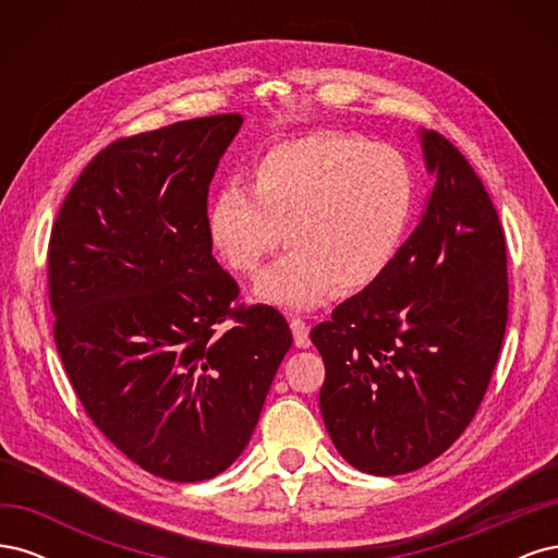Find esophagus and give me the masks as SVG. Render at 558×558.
Masks as SVG:
<instances>
[{
  "label": "esophagus",
  "mask_w": 558,
  "mask_h": 558,
  "mask_svg": "<svg viewBox=\"0 0 558 558\" xmlns=\"http://www.w3.org/2000/svg\"><path fill=\"white\" fill-rule=\"evenodd\" d=\"M291 324V330H293V340H295V347H300V349H307L312 342H310V326L305 324V320L302 318H291L289 320Z\"/></svg>",
  "instance_id": "1"
}]
</instances>
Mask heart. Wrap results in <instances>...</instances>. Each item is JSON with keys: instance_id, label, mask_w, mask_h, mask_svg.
<instances>
[{"instance_id": "1", "label": "heart", "mask_w": 558, "mask_h": 558, "mask_svg": "<svg viewBox=\"0 0 558 558\" xmlns=\"http://www.w3.org/2000/svg\"><path fill=\"white\" fill-rule=\"evenodd\" d=\"M416 183L393 146L340 132H314L267 148L251 193L226 183L207 230L214 251L238 275H253L279 248L291 251L258 277L256 295L283 310H312L337 289L375 283L410 228Z\"/></svg>"}]
</instances>
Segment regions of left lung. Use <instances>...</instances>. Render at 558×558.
Masks as SVG:
<instances>
[{
    "label": "left lung",
    "instance_id": "obj_1",
    "mask_svg": "<svg viewBox=\"0 0 558 558\" xmlns=\"http://www.w3.org/2000/svg\"><path fill=\"white\" fill-rule=\"evenodd\" d=\"M433 193L386 272L312 330L318 404L342 459L402 475L447 451L477 414L508 326L498 211L465 156L421 132Z\"/></svg>",
    "mask_w": 558,
    "mask_h": 558
}]
</instances>
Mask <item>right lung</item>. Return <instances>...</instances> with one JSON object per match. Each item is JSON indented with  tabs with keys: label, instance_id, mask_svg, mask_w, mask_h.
<instances>
[{
	"label": "right lung",
	"instance_id": "obj_1",
	"mask_svg": "<svg viewBox=\"0 0 558 558\" xmlns=\"http://www.w3.org/2000/svg\"><path fill=\"white\" fill-rule=\"evenodd\" d=\"M240 113L123 137L86 165L48 244L53 337L93 424L146 472L205 482L251 440L293 335L211 256L207 195Z\"/></svg>",
	"mask_w": 558,
	"mask_h": 558
}]
</instances>
